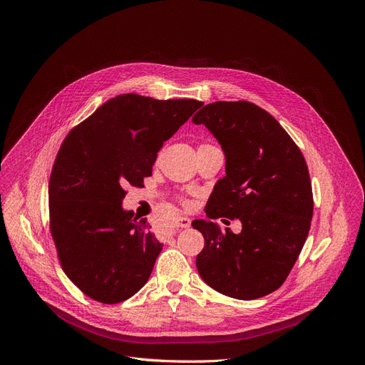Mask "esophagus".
<instances>
[{
    "label": "esophagus",
    "mask_w": 365,
    "mask_h": 365,
    "mask_svg": "<svg viewBox=\"0 0 365 365\" xmlns=\"http://www.w3.org/2000/svg\"><path fill=\"white\" fill-rule=\"evenodd\" d=\"M175 225H176V227H182V229L189 227L190 226V219H187L185 216H179V217L175 219Z\"/></svg>",
    "instance_id": "esophagus-1"
}]
</instances>
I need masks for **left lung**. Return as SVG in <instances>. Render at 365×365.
I'll return each instance as SVG.
<instances>
[{
  "label": "left lung",
  "instance_id": "left-lung-1",
  "mask_svg": "<svg viewBox=\"0 0 365 365\" xmlns=\"http://www.w3.org/2000/svg\"><path fill=\"white\" fill-rule=\"evenodd\" d=\"M192 121L215 134L226 157V176L215 186L205 215L242 223L234 234L210 220L192 222L205 240L198 272L225 296L263 297L284 284L309 234L308 165L289 133L252 102L208 103Z\"/></svg>",
  "mask_w": 365,
  "mask_h": 365
}]
</instances>
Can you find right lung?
<instances>
[{"label": "right lung", "mask_w": 365, "mask_h": 365, "mask_svg": "<svg viewBox=\"0 0 365 365\" xmlns=\"http://www.w3.org/2000/svg\"><path fill=\"white\" fill-rule=\"evenodd\" d=\"M204 103L120 94L75 125L48 182L50 232L68 278L90 299L112 304L146 284L163 244L146 219L121 202L143 186L163 143Z\"/></svg>", "instance_id": "obj_1"}]
</instances>
